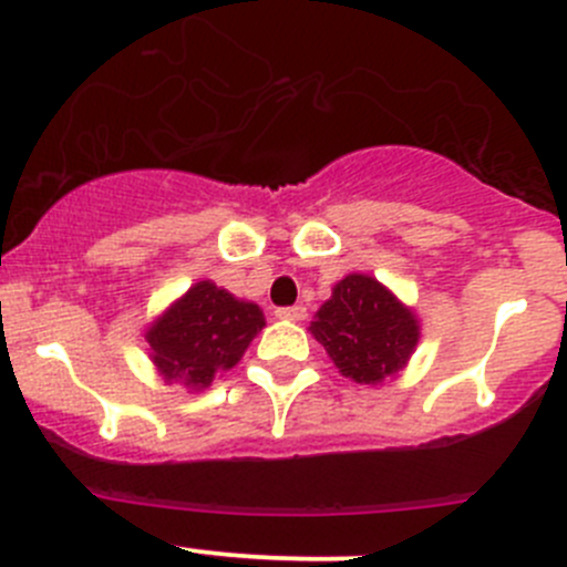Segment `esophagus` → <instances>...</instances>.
<instances>
[{
    "instance_id": "34e87169",
    "label": "esophagus",
    "mask_w": 567,
    "mask_h": 567,
    "mask_svg": "<svg viewBox=\"0 0 567 567\" xmlns=\"http://www.w3.org/2000/svg\"><path fill=\"white\" fill-rule=\"evenodd\" d=\"M277 318L282 320H305L307 318V307L305 305H296V307H282V310H277Z\"/></svg>"
}]
</instances>
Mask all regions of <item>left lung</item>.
I'll return each mask as SVG.
<instances>
[{"mask_svg":"<svg viewBox=\"0 0 567 567\" xmlns=\"http://www.w3.org/2000/svg\"><path fill=\"white\" fill-rule=\"evenodd\" d=\"M334 368L357 384H384L409 364L420 318L370 274H348L310 323Z\"/></svg>","mask_w":567,"mask_h":567,"instance_id":"obj_1","label":"left lung"}]
</instances>
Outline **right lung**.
I'll return each instance as SVG.
<instances>
[{"instance_id": "right-lung-1", "label": "right lung", "mask_w": 567, "mask_h": 567, "mask_svg": "<svg viewBox=\"0 0 567 567\" xmlns=\"http://www.w3.org/2000/svg\"><path fill=\"white\" fill-rule=\"evenodd\" d=\"M262 326L266 318L255 301L199 279L147 326L145 340L156 373L167 384L197 392L241 362Z\"/></svg>"}]
</instances>
